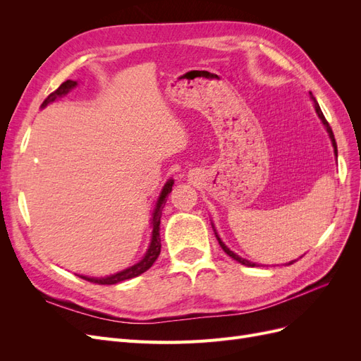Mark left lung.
Segmentation results:
<instances>
[{
    "label": "left lung",
    "mask_w": 361,
    "mask_h": 361,
    "mask_svg": "<svg viewBox=\"0 0 361 361\" xmlns=\"http://www.w3.org/2000/svg\"><path fill=\"white\" fill-rule=\"evenodd\" d=\"M310 96H312V93H310ZM312 101H313V104H314V110H316V113H318V116H319V118L322 120V123H324V126L326 128V133H329V135H330V138H331V143H333V147H334V154H336V157H337V145H336V140H334V134H333V130H331V126H330V123L326 122V118L324 117V114H322V111H321V106H319V104L316 102V99L314 97L312 96ZM215 236H216V239H218V243H220V245H221V248L224 250V253L226 255H228L231 256L232 259H235L236 262H239V264H243V265H245V267H256V264H253V262H250V260H247V259H243V257H239L236 253H233L232 250H228L227 247H226V244L221 241L220 239V236L216 235V232H215ZM302 257V256H301ZM295 260H292V262H289V265L290 264H293Z\"/></svg>",
    "instance_id": "left-lung-1"
}]
</instances>
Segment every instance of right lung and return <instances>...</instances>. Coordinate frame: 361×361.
Segmentation results:
<instances>
[{"label": "right lung", "instance_id": "obj_1", "mask_svg": "<svg viewBox=\"0 0 361 361\" xmlns=\"http://www.w3.org/2000/svg\"><path fill=\"white\" fill-rule=\"evenodd\" d=\"M76 85V81H72V80H68L64 81L59 89L56 92H52L45 101H43L42 104V108H45L48 104L54 102L56 99H59V97H63L64 94H68L73 87ZM173 180H167V183L164 185V188L159 194L158 197V202H157V207L154 214H152V239H150V245L146 251L145 257L141 259L138 264L129 267L123 271L120 272H116V274L113 276H108V277H87V276H80L81 279L87 280V281H92V283H97V285H116V283H120V281H125V280H129V279H134L140 274H143V272H146L152 265H154V262L158 259L159 253H161V238H159V223H161V214H162V209H164V204H166L167 202V197L171 191V187H173Z\"/></svg>", "mask_w": 361, "mask_h": 361}]
</instances>
